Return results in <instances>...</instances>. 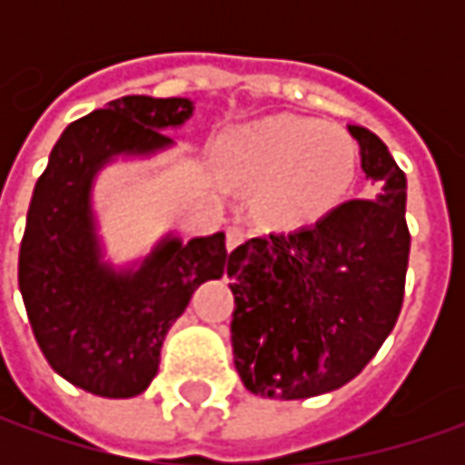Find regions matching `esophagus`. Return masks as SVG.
Instances as JSON below:
<instances>
[{
    "instance_id": "obj_1",
    "label": "esophagus",
    "mask_w": 465,
    "mask_h": 465,
    "mask_svg": "<svg viewBox=\"0 0 465 465\" xmlns=\"http://www.w3.org/2000/svg\"><path fill=\"white\" fill-rule=\"evenodd\" d=\"M242 241H245V227H241V224H232V227H227V251L238 248Z\"/></svg>"
}]
</instances>
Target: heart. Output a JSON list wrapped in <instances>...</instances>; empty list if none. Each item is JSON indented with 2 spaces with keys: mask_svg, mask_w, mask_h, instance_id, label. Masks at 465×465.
I'll return each instance as SVG.
<instances>
[{
  "mask_svg": "<svg viewBox=\"0 0 465 465\" xmlns=\"http://www.w3.org/2000/svg\"><path fill=\"white\" fill-rule=\"evenodd\" d=\"M220 163L230 181L261 188L269 220L300 227L341 204L357 173V147L339 126L282 116L232 132Z\"/></svg>",
  "mask_w": 465,
  "mask_h": 465,
  "instance_id": "obj_1",
  "label": "heart"
}]
</instances>
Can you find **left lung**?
Segmentation results:
<instances>
[{
	"label": "left lung",
	"mask_w": 465,
	"mask_h": 465,
	"mask_svg": "<svg viewBox=\"0 0 465 465\" xmlns=\"http://www.w3.org/2000/svg\"><path fill=\"white\" fill-rule=\"evenodd\" d=\"M372 199H351L311 227L238 245L227 261L232 354L242 385L266 399H311L357 378L401 312L411 235L406 175L365 126Z\"/></svg>",
	"instance_id": "obj_1"
}]
</instances>
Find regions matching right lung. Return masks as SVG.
Listing matches in <instances>:
<instances>
[{"mask_svg":"<svg viewBox=\"0 0 465 465\" xmlns=\"http://www.w3.org/2000/svg\"><path fill=\"white\" fill-rule=\"evenodd\" d=\"M193 114L188 98L126 95L69 124L38 178L20 242V292L35 341L64 381L103 399L147 391L170 326L230 253L224 232L165 235L132 266L103 261L93 212L95 175L116 157L173 147L165 132Z\"/></svg>","mask_w":465,"mask_h":465,"instance_id":"right-lung-1","label":"right lung"}]
</instances>
